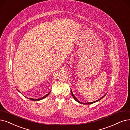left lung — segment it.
<instances>
[{"instance_id":"obj_1","label":"left lung","mask_w":130,"mask_h":130,"mask_svg":"<svg viewBox=\"0 0 130 130\" xmlns=\"http://www.w3.org/2000/svg\"><path fill=\"white\" fill-rule=\"evenodd\" d=\"M71 94H72V96H73V98H74V99L77 101V102H79V103H81V104H83V105H90V104H92V103H95V102H98V101H99V100H100L101 99H102L104 97L105 95H106V94L105 95H103L102 97H101L100 99H99V100H96L95 101H94V102H80L76 98V96L74 95V94H73V93H72V90H71Z\"/></svg>"}]
</instances>
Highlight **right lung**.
<instances>
[{
	"label": "right lung",
	"instance_id": "add662e5",
	"mask_svg": "<svg viewBox=\"0 0 130 130\" xmlns=\"http://www.w3.org/2000/svg\"><path fill=\"white\" fill-rule=\"evenodd\" d=\"M19 91V90H18ZM19 92H20L19 91ZM50 92H51V91H50V92H48L47 94L46 95H44V96H43V97H41V98H39V99H33V98H28L29 99H30V100H32V101H39V100H43V99H44V98H45L46 97H47L49 94H50Z\"/></svg>",
	"mask_w": 130,
	"mask_h": 130
}]
</instances>
